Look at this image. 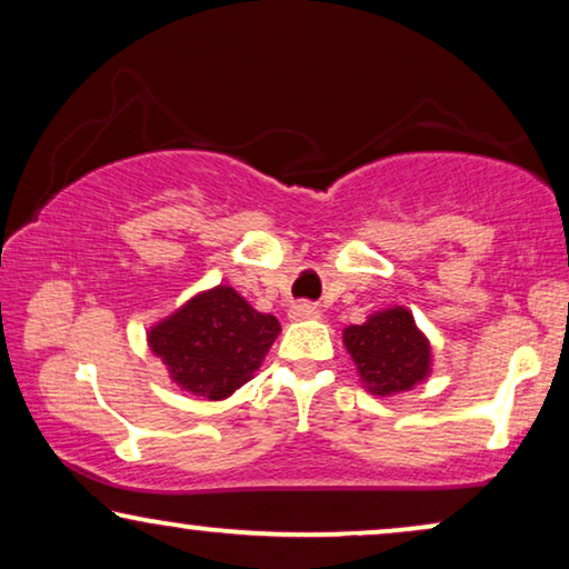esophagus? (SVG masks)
<instances>
[{
    "mask_svg": "<svg viewBox=\"0 0 569 569\" xmlns=\"http://www.w3.org/2000/svg\"><path fill=\"white\" fill-rule=\"evenodd\" d=\"M321 316V310L316 306H310V302H300V306H292L290 308V318L292 321H313V318Z\"/></svg>",
    "mask_w": 569,
    "mask_h": 569,
    "instance_id": "34e87169",
    "label": "esophagus"
}]
</instances>
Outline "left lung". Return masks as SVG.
<instances>
[{
  "label": "left lung",
  "instance_id": "obj_1",
  "mask_svg": "<svg viewBox=\"0 0 569 569\" xmlns=\"http://www.w3.org/2000/svg\"><path fill=\"white\" fill-rule=\"evenodd\" d=\"M357 376L368 393L396 396L425 383L432 376V345L409 308L376 310L365 323L341 331Z\"/></svg>",
  "mask_w": 569,
  "mask_h": 569
}]
</instances>
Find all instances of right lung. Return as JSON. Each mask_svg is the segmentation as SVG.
I'll list each match as a JSON object with an SVG mask.
<instances>
[{
	"instance_id": "right-lung-1",
	"label": "right lung",
	"mask_w": 569,
	"mask_h": 569,
	"mask_svg": "<svg viewBox=\"0 0 569 569\" xmlns=\"http://www.w3.org/2000/svg\"><path fill=\"white\" fill-rule=\"evenodd\" d=\"M282 326L236 287L214 284L147 329V347L168 378L191 396L222 401L261 368Z\"/></svg>"
}]
</instances>
